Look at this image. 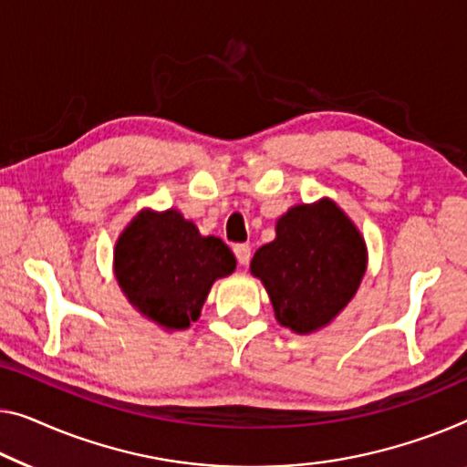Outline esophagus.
<instances>
[{"label":"esophagus","mask_w":467,"mask_h":467,"mask_svg":"<svg viewBox=\"0 0 467 467\" xmlns=\"http://www.w3.org/2000/svg\"><path fill=\"white\" fill-rule=\"evenodd\" d=\"M234 255L241 266H247L249 260H252V247L247 243H239V245H234Z\"/></svg>","instance_id":"obj_1"}]
</instances>
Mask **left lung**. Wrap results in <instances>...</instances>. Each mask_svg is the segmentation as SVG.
<instances>
[{
    "label": "left lung",
    "instance_id": "8db88e82",
    "mask_svg": "<svg viewBox=\"0 0 467 467\" xmlns=\"http://www.w3.org/2000/svg\"><path fill=\"white\" fill-rule=\"evenodd\" d=\"M275 317L296 333L329 325L357 294L367 270V245L336 201L296 205L276 220V239L254 254Z\"/></svg>",
    "mask_w": 467,
    "mask_h": 467
}]
</instances>
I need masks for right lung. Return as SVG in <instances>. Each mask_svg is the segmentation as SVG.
Masks as SVG:
<instances>
[{"instance_id":"right-lung-1","label":"right lung","mask_w":467,"mask_h":467,"mask_svg":"<svg viewBox=\"0 0 467 467\" xmlns=\"http://www.w3.org/2000/svg\"><path fill=\"white\" fill-rule=\"evenodd\" d=\"M115 278L128 302L167 331L189 329L212 285L236 260L218 236H203L178 210H142L115 245Z\"/></svg>"}]
</instances>
